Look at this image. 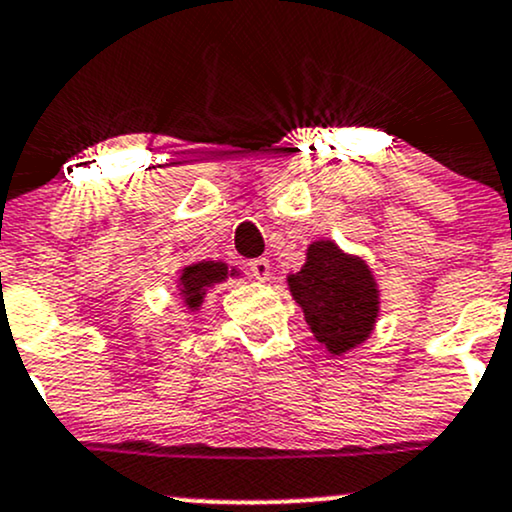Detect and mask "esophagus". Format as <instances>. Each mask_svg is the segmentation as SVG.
I'll return each mask as SVG.
<instances>
[{
	"mask_svg": "<svg viewBox=\"0 0 512 512\" xmlns=\"http://www.w3.org/2000/svg\"><path fill=\"white\" fill-rule=\"evenodd\" d=\"M247 269H250V274L257 279V282H267L269 274H272V267H269L267 257H257V260H252L250 265H247Z\"/></svg>",
	"mask_w": 512,
	"mask_h": 512,
	"instance_id": "34e87169",
	"label": "esophagus"
}]
</instances>
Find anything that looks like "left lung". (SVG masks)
Segmentation results:
<instances>
[{
	"instance_id": "obj_1",
	"label": "left lung",
	"mask_w": 512,
	"mask_h": 512,
	"mask_svg": "<svg viewBox=\"0 0 512 512\" xmlns=\"http://www.w3.org/2000/svg\"><path fill=\"white\" fill-rule=\"evenodd\" d=\"M289 289L303 308L318 342L333 355L369 338L379 313V289L359 257L345 255L330 240L308 247L306 265L291 274Z\"/></svg>"
}]
</instances>
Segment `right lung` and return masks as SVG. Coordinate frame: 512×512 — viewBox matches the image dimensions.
I'll use <instances>...</instances> for the list:
<instances>
[{
    "label": "right lung",
    "mask_w": 512,
    "mask_h": 512,
    "mask_svg": "<svg viewBox=\"0 0 512 512\" xmlns=\"http://www.w3.org/2000/svg\"><path fill=\"white\" fill-rule=\"evenodd\" d=\"M228 277V267L223 262H199V265L184 267L179 284H182L184 303L189 308H199L201 299H204L206 286L223 282Z\"/></svg>",
    "instance_id": "obj_1"
}]
</instances>
